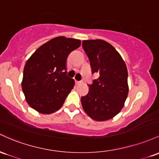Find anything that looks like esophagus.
<instances>
[{"label": "esophagus", "instance_id": "34e87169", "mask_svg": "<svg viewBox=\"0 0 159 159\" xmlns=\"http://www.w3.org/2000/svg\"><path fill=\"white\" fill-rule=\"evenodd\" d=\"M75 82H76V84H80V83H81V82H80V81H77V80H75Z\"/></svg>", "mask_w": 159, "mask_h": 159}]
</instances>
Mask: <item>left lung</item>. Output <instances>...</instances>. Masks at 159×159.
<instances>
[{"instance_id":"1","label":"left lung","mask_w":159,"mask_h":159,"mask_svg":"<svg viewBox=\"0 0 159 159\" xmlns=\"http://www.w3.org/2000/svg\"><path fill=\"white\" fill-rule=\"evenodd\" d=\"M92 74L98 78L89 85L88 94L81 98L85 113L98 122L113 118L124 107L128 94V70L122 56L103 40L83 41Z\"/></svg>"}]
</instances>
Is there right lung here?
<instances>
[{"mask_svg":"<svg viewBox=\"0 0 159 159\" xmlns=\"http://www.w3.org/2000/svg\"><path fill=\"white\" fill-rule=\"evenodd\" d=\"M80 45V40L57 37L43 44L28 58L22 88L31 108L40 113L51 114L61 107L75 83L66 75V61Z\"/></svg>","mask_w":159,"mask_h":159,"instance_id":"add662e5","label":"right lung"}]
</instances>
